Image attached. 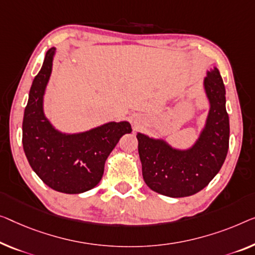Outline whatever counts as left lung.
Masks as SVG:
<instances>
[{"label": "left lung", "instance_id": "left-lung-1", "mask_svg": "<svg viewBox=\"0 0 255 255\" xmlns=\"http://www.w3.org/2000/svg\"><path fill=\"white\" fill-rule=\"evenodd\" d=\"M204 90L210 111L199 137L188 149H177L164 138L137 132L144 182L153 191L172 198L203 190L221 169L229 149V117L226 88L216 67L207 71Z\"/></svg>", "mask_w": 255, "mask_h": 255}]
</instances>
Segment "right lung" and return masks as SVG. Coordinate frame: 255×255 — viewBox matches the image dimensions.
Listing matches in <instances>:
<instances>
[{"instance_id":"1","label":"right lung","mask_w":255,"mask_h":255,"mask_svg":"<svg viewBox=\"0 0 255 255\" xmlns=\"http://www.w3.org/2000/svg\"><path fill=\"white\" fill-rule=\"evenodd\" d=\"M56 48L49 49L30 87L22 120V146L36 175L58 192L82 193L100 183L108 157L121 136L131 132L128 121H111L89 130L67 134L44 115L43 98Z\"/></svg>"}]
</instances>
